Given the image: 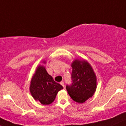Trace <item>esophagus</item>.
Returning a JSON list of instances; mask_svg holds the SVG:
<instances>
[{
  "label": "esophagus",
  "mask_w": 126,
  "mask_h": 126,
  "mask_svg": "<svg viewBox=\"0 0 126 126\" xmlns=\"http://www.w3.org/2000/svg\"><path fill=\"white\" fill-rule=\"evenodd\" d=\"M60 84H61L63 87H65V85H64V83L63 82H61V83H60Z\"/></svg>",
  "instance_id": "1"
}]
</instances>
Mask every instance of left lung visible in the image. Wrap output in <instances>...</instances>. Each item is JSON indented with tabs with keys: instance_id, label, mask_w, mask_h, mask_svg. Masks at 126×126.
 Listing matches in <instances>:
<instances>
[{
	"instance_id": "left-lung-1",
	"label": "left lung",
	"mask_w": 126,
	"mask_h": 126,
	"mask_svg": "<svg viewBox=\"0 0 126 126\" xmlns=\"http://www.w3.org/2000/svg\"><path fill=\"white\" fill-rule=\"evenodd\" d=\"M72 83L67 85L68 93L74 101L83 103L96 92L97 79L92 65L86 60L76 59L71 64Z\"/></svg>"
}]
</instances>
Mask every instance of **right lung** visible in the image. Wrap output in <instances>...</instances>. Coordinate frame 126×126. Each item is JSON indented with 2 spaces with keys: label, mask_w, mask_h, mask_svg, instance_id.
Returning <instances> with one entry per match:
<instances>
[{
  "label": "right lung",
  "mask_w": 126,
  "mask_h": 126,
  "mask_svg": "<svg viewBox=\"0 0 126 126\" xmlns=\"http://www.w3.org/2000/svg\"><path fill=\"white\" fill-rule=\"evenodd\" d=\"M42 63L45 64L46 61H43ZM62 89L63 87L55 82L44 65L39 64L37 66L30 85V92L36 101H39L43 105H50Z\"/></svg>",
  "instance_id": "obj_1"
}]
</instances>
